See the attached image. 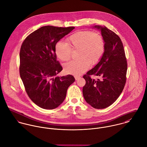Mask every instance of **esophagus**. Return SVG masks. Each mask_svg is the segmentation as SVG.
Here are the masks:
<instances>
[{
  "label": "esophagus",
  "instance_id": "34e87169",
  "mask_svg": "<svg viewBox=\"0 0 147 147\" xmlns=\"http://www.w3.org/2000/svg\"><path fill=\"white\" fill-rule=\"evenodd\" d=\"M80 78V77H78V76H75V79H76V80L77 81V80H79Z\"/></svg>",
  "mask_w": 147,
  "mask_h": 147
}]
</instances>
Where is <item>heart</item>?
<instances>
[{
    "label": "heart",
    "mask_w": 147,
    "mask_h": 147,
    "mask_svg": "<svg viewBox=\"0 0 147 147\" xmlns=\"http://www.w3.org/2000/svg\"><path fill=\"white\" fill-rule=\"evenodd\" d=\"M66 43L59 41L55 45V53L57 58L66 61L70 58L71 50L78 49L77 60H73L64 66L65 71L78 76L87 70L90 65H96L103 56L105 42L99 33L89 30L78 31L67 38Z\"/></svg>",
    "instance_id": "1"
}]
</instances>
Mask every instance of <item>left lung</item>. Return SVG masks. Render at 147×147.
I'll use <instances>...</instances> for the list:
<instances>
[{
	"label": "left lung",
	"instance_id": "left-lung-1",
	"mask_svg": "<svg viewBox=\"0 0 147 147\" xmlns=\"http://www.w3.org/2000/svg\"><path fill=\"white\" fill-rule=\"evenodd\" d=\"M101 32L105 42V50L99 62L83 77L86 81L82 92L86 102L96 109L111 105L121 93L125 82L127 63L120 37L106 27L95 26ZM91 75L100 78L91 79Z\"/></svg>",
	"mask_w": 147,
	"mask_h": 147
}]
</instances>
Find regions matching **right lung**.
Wrapping results in <instances>:
<instances>
[{"mask_svg": "<svg viewBox=\"0 0 147 147\" xmlns=\"http://www.w3.org/2000/svg\"><path fill=\"white\" fill-rule=\"evenodd\" d=\"M75 27L44 26L28 35L20 52V76L30 99L40 107L52 110L63 102L71 75L59 77L62 67L57 61L55 45Z\"/></svg>", "mask_w": 147, "mask_h": 147, "instance_id": "obj_1", "label": "right lung"}]
</instances>
